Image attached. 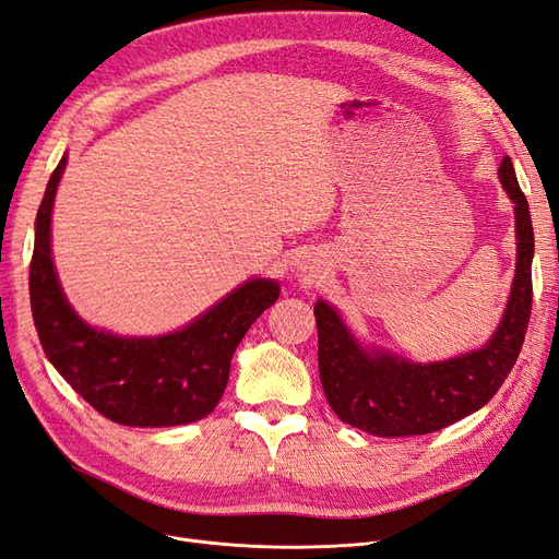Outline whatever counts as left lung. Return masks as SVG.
Wrapping results in <instances>:
<instances>
[{
    "mask_svg": "<svg viewBox=\"0 0 559 559\" xmlns=\"http://www.w3.org/2000/svg\"><path fill=\"white\" fill-rule=\"evenodd\" d=\"M499 182L513 201L515 275L502 321L480 349L449 360L414 362L362 346L335 307L317 300L319 377L340 420L377 437L428 435L478 412L502 386L530 323L534 230L509 157L499 164Z\"/></svg>",
    "mask_w": 559,
    "mask_h": 559,
    "instance_id": "8db88e82",
    "label": "left lung"
}]
</instances>
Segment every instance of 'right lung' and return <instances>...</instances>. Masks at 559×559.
Listing matches in <instances>:
<instances>
[{"instance_id":"right-lung-1","label":"right lung","mask_w":559,"mask_h":559,"mask_svg":"<svg viewBox=\"0 0 559 559\" xmlns=\"http://www.w3.org/2000/svg\"><path fill=\"white\" fill-rule=\"evenodd\" d=\"M67 155L36 213L29 300L48 360L85 402L131 428L187 426L224 395L230 358L245 333L280 298L275 280L252 277L185 329L157 337L112 335L85 323L69 305L50 252V217Z\"/></svg>"}]
</instances>
